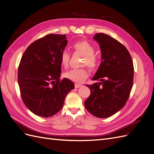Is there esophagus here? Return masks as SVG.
Here are the masks:
<instances>
[{"label":"esophagus","instance_id":"34e87169","mask_svg":"<svg viewBox=\"0 0 154 154\" xmlns=\"http://www.w3.org/2000/svg\"><path fill=\"white\" fill-rule=\"evenodd\" d=\"M74 86H75V88H79V87H82V85H80V84H78V83H75V85H74Z\"/></svg>","mask_w":154,"mask_h":154}]
</instances>
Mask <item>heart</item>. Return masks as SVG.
<instances>
[{
    "mask_svg": "<svg viewBox=\"0 0 154 154\" xmlns=\"http://www.w3.org/2000/svg\"><path fill=\"white\" fill-rule=\"evenodd\" d=\"M72 48L74 51L83 55L82 66H87L92 70L97 67L98 59L94 54L95 48L92 44L87 40H79L73 44ZM69 59V53L66 49L63 50L60 54V63L62 67L65 68L68 67ZM64 76L72 82L80 83L87 78L88 72L85 67L72 69L65 72Z\"/></svg>",
    "mask_w": 154,
    "mask_h": 154,
    "instance_id": "heart-1",
    "label": "heart"
}]
</instances>
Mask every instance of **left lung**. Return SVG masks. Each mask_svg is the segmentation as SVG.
<instances>
[{
    "mask_svg": "<svg viewBox=\"0 0 154 154\" xmlns=\"http://www.w3.org/2000/svg\"><path fill=\"white\" fill-rule=\"evenodd\" d=\"M94 39L100 44L102 62L92 80L100 82L87 85L91 94L84 104L91 114L105 118L127 103L133 85L134 65L128 51L117 40L104 33L96 34Z\"/></svg>",
    "mask_w": 154,
    "mask_h": 154,
    "instance_id": "8db88e82",
    "label": "left lung"
}]
</instances>
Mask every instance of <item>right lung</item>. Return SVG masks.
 I'll return each instance as SVG.
<instances>
[{"mask_svg": "<svg viewBox=\"0 0 154 154\" xmlns=\"http://www.w3.org/2000/svg\"><path fill=\"white\" fill-rule=\"evenodd\" d=\"M66 35L49 34L31 44L18 66V83L23 102L35 115L54 116L62 109L74 88L67 78L60 80V54L67 44Z\"/></svg>", "mask_w": 154, "mask_h": 154, "instance_id": "add662e5", "label": "right lung"}]
</instances>
